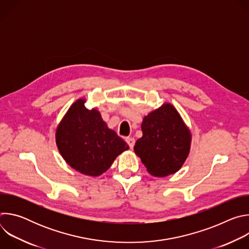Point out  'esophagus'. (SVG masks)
I'll return each instance as SVG.
<instances>
[{
    "mask_svg": "<svg viewBox=\"0 0 249 249\" xmlns=\"http://www.w3.org/2000/svg\"><path fill=\"white\" fill-rule=\"evenodd\" d=\"M125 141H126V143L128 144V146H129V148H130V149H133V148H134V145H135V140H134L133 138L127 137V138L125 139Z\"/></svg>",
    "mask_w": 249,
    "mask_h": 249,
    "instance_id": "1",
    "label": "esophagus"
}]
</instances>
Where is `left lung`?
<instances>
[{
  "label": "left lung",
  "instance_id": "1",
  "mask_svg": "<svg viewBox=\"0 0 249 249\" xmlns=\"http://www.w3.org/2000/svg\"><path fill=\"white\" fill-rule=\"evenodd\" d=\"M141 128L143 137L137 140L134 151L148 171L163 177L178 170L189 154L191 135L173 106L163 104L151 112Z\"/></svg>",
  "mask_w": 249,
  "mask_h": 249
}]
</instances>
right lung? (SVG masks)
Segmentation results:
<instances>
[{
  "label": "right lung",
  "mask_w": 249,
  "mask_h": 249,
  "mask_svg": "<svg viewBox=\"0 0 249 249\" xmlns=\"http://www.w3.org/2000/svg\"><path fill=\"white\" fill-rule=\"evenodd\" d=\"M58 149L69 165L90 176L107 170L122 152L126 142L107 128L99 112L88 110L79 99L67 112L56 132Z\"/></svg>",
  "instance_id": "1"
}]
</instances>
